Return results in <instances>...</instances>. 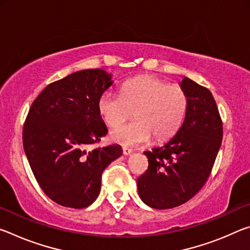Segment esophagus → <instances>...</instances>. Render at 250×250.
<instances>
[{
    "mask_svg": "<svg viewBox=\"0 0 250 250\" xmlns=\"http://www.w3.org/2000/svg\"><path fill=\"white\" fill-rule=\"evenodd\" d=\"M122 152H124L125 155H130V154H132L133 151L129 149V147H124V149H122Z\"/></svg>",
    "mask_w": 250,
    "mask_h": 250,
    "instance_id": "esophagus-1",
    "label": "esophagus"
}]
</instances>
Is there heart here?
<instances>
[{
	"mask_svg": "<svg viewBox=\"0 0 250 250\" xmlns=\"http://www.w3.org/2000/svg\"><path fill=\"white\" fill-rule=\"evenodd\" d=\"M189 105L188 91L154 76H138L121 84L120 95L107 90L97 109L107 125L117 126L131 116L135 120L111 131V139L125 146L172 138L185 119Z\"/></svg>",
	"mask_w": 250,
	"mask_h": 250,
	"instance_id": "1",
	"label": "heart"
}]
</instances>
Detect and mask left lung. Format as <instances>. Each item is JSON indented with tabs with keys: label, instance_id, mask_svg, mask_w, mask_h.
I'll use <instances>...</instances> for the list:
<instances>
[{
	"label": "left lung",
	"instance_id": "8db88e82",
	"mask_svg": "<svg viewBox=\"0 0 250 250\" xmlns=\"http://www.w3.org/2000/svg\"><path fill=\"white\" fill-rule=\"evenodd\" d=\"M189 105L181 128L167 145L146 151L149 167L138 179L141 200L155 209L180 206L204 186L222 145L223 122L211 92L183 78Z\"/></svg>",
	"mask_w": 250,
	"mask_h": 250
}]
</instances>
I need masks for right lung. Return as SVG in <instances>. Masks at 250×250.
Segmentation results:
<instances>
[{
    "mask_svg": "<svg viewBox=\"0 0 250 250\" xmlns=\"http://www.w3.org/2000/svg\"><path fill=\"white\" fill-rule=\"evenodd\" d=\"M111 84L103 69L79 70L49 83L29 108L25 154L41 188L59 205L79 209L92 204L104 170L122 154L119 145L88 150L108 132L97 101Z\"/></svg>",
    "mask_w": 250,
    "mask_h": 250,
    "instance_id": "add662e5",
    "label": "right lung"
}]
</instances>
